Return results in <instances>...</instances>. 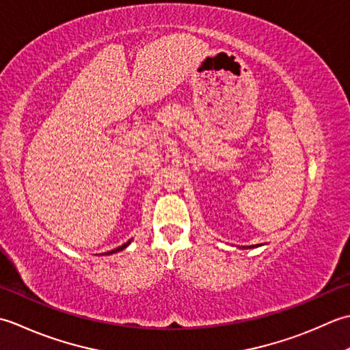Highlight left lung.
Masks as SVG:
<instances>
[{"label": "left lung", "mask_w": 350, "mask_h": 350, "mask_svg": "<svg viewBox=\"0 0 350 350\" xmlns=\"http://www.w3.org/2000/svg\"><path fill=\"white\" fill-rule=\"evenodd\" d=\"M255 246H258V245H252V246H247V247H255Z\"/></svg>", "instance_id": "left-lung-1"}]
</instances>
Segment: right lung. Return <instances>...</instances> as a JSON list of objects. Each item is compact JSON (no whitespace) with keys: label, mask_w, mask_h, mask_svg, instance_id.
<instances>
[{"label":"right lung","mask_w":350,"mask_h":350,"mask_svg":"<svg viewBox=\"0 0 350 350\" xmlns=\"http://www.w3.org/2000/svg\"><path fill=\"white\" fill-rule=\"evenodd\" d=\"M131 243V240H128L126 243H124L122 246H119V247H116V249H113V251H110V252H107V254H115V252H119V251H122V249H125L128 245Z\"/></svg>","instance_id":"1"}]
</instances>
